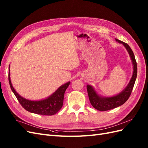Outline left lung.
Segmentation results:
<instances>
[{
    "mask_svg": "<svg viewBox=\"0 0 148 148\" xmlns=\"http://www.w3.org/2000/svg\"><path fill=\"white\" fill-rule=\"evenodd\" d=\"M115 41L120 44H122L125 49H127L132 62L133 70V75L130 80V82L123 90L119 93L118 95L113 96H102L96 91L93 86L89 84L87 85L86 88L89 101L94 108L100 111L109 110L123 104L128 100L131 95L137 77V64L132 49L127 43L121 41L117 39H115Z\"/></svg>",
    "mask_w": 148,
    "mask_h": 148,
    "instance_id": "1",
    "label": "left lung"
}]
</instances>
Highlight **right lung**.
I'll return each instance as SVG.
<instances>
[{
    "mask_svg": "<svg viewBox=\"0 0 148 148\" xmlns=\"http://www.w3.org/2000/svg\"><path fill=\"white\" fill-rule=\"evenodd\" d=\"M8 81L12 92L25 109L31 113L44 115H54L61 109L63 106L65 92L70 84V82H69L62 84L54 92L45 99L31 101L21 96L13 87L10 79V65L8 70Z\"/></svg>",
    "mask_w": 148,
    "mask_h": 148,
    "instance_id": "add662e5",
    "label": "right lung"
}]
</instances>
